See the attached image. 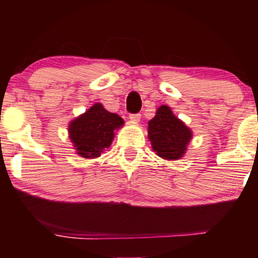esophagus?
I'll return each instance as SVG.
<instances>
[{
    "instance_id": "esophagus-1",
    "label": "esophagus",
    "mask_w": 258,
    "mask_h": 258,
    "mask_svg": "<svg viewBox=\"0 0 258 258\" xmlns=\"http://www.w3.org/2000/svg\"><path fill=\"white\" fill-rule=\"evenodd\" d=\"M129 118L132 119L133 122H139L141 119V114H130Z\"/></svg>"
}]
</instances>
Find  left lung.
I'll return each instance as SVG.
<instances>
[{"label": "left lung", "mask_w": 258, "mask_h": 258, "mask_svg": "<svg viewBox=\"0 0 258 258\" xmlns=\"http://www.w3.org/2000/svg\"><path fill=\"white\" fill-rule=\"evenodd\" d=\"M191 136V130L176 117L167 105L158 108L155 117L148 123V137L153 149L164 160L182 157Z\"/></svg>", "instance_id": "8db88e82"}]
</instances>
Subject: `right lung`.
<instances>
[{"label":"right lung","instance_id":"1","mask_svg":"<svg viewBox=\"0 0 258 258\" xmlns=\"http://www.w3.org/2000/svg\"><path fill=\"white\" fill-rule=\"evenodd\" d=\"M123 123L117 114L109 112L103 105L96 103L70 123V140L77 154L82 157H98L104 148L110 146L115 129H118Z\"/></svg>","mask_w":258,"mask_h":258}]
</instances>
